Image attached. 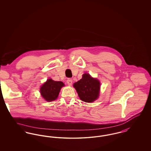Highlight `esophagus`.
<instances>
[{
    "instance_id": "esophagus-1",
    "label": "esophagus",
    "mask_w": 151,
    "mask_h": 151,
    "mask_svg": "<svg viewBox=\"0 0 151 151\" xmlns=\"http://www.w3.org/2000/svg\"><path fill=\"white\" fill-rule=\"evenodd\" d=\"M67 83L68 86H71L72 84V80L71 79H68L67 80Z\"/></svg>"
}]
</instances>
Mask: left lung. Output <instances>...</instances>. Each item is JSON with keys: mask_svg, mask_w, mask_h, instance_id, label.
<instances>
[{"mask_svg": "<svg viewBox=\"0 0 151 151\" xmlns=\"http://www.w3.org/2000/svg\"><path fill=\"white\" fill-rule=\"evenodd\" d=\"M73 86L80 99L84 102H92L99 97L100 83L88 73H84L82 79L73 84Z\"/></svg>", "mask_w": 151, "mask_h": 151, "instance_id": "obj_1", "label": "left lung"}]
</instances>
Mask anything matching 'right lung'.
I'll list each match as a JSON object with an SVG mask.
<instances>
[{
	"label": "right lung",
	"instance_id": "1",
	"mask_svg": "<svg viewBox=\"0 0 151 151\" xmlns=\"http://www.w3.org/2000/svg\"><path fill=\"white\" fill-rule=\"evenodd\" d=\"M65 86L62 81H56L52 79H48L40 88V92L47 101H52L57 99L60 90Z\"/></svg>",
	"mask_w": 151,
	"mask_h": 151
}]
</instances>
